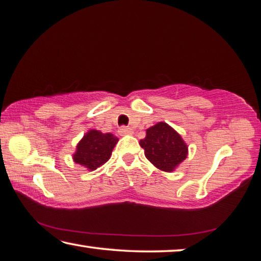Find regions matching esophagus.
<instances>
[{
	"label": "esophagus",
	"mask_w": 261,
	"mask_h": 261,
	"mask_svg": "<svg viewBox=\"0 0 261 261\" xmlns=\"http://www.w3.org/2000/svg\"><path fill=\"white\" fill-rule=\"evenodd\" d=\"M119 134L120 135H129V134H133V130H132L130 128L123 126L119 129Z\"/></svg>",
	"instance_id": "1"
}]
</instances>
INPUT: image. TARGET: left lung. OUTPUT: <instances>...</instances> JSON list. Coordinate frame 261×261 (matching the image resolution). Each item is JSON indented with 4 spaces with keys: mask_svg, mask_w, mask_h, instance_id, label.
Here are the masks:
<instances>
[{
    "mask_svg": "<svg viewBox=\"0 0 261 261\" xmlns=\"http://www.w3.org/2000/svg\"><path fill=\"white\" fill-rule=\"evenodd\" d=\"M145 155L156 168L173 172L187 158L188 147L179 133L166 122H158L146 130L140 140Z\"/></svg>",
    "mask_w": 261,
    "mask_h": 261,
    "instance_id": "obj_1",
    "label": "left lung"
}]
</instances>
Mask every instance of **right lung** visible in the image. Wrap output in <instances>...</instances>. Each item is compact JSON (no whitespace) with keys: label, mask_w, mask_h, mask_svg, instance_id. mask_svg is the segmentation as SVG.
<instances>
[{"label":"right lung","mask_w":261,"mask_h":261,"mask_svg":"<svg viewBox=\"0 0 261 261\" xmlns=\"http://www.w3.org/2000/svg\"><path fill=\"white\" fill-rule=\"evenodd\" d=\"M118 141L119 139L111 133L105 134L90 129L77 143L73 160L89 171H94L109 160Z\"/></svg>","instance_id":"obj_1"}]
</instances>
